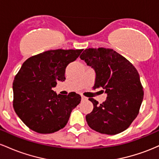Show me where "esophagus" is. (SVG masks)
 Returning a JSON list of instances; mask_svg holds the SVG:
<instances>
[{"instance_id":"obj_1","label":"esophagus","mask_w":159,"mask_h":159,"mask_svg":"<svg viewBox=\"0 0 159 159\" xmlns=\"http://www.w3.org/2000/svg\"><path fill=\"white\" fill-rule=\"evenodd\" d=\"M81 97H82V100H83V101H86V100L88 99L86 97H85L84 95H82Z\"/></svg>"}]
</instances>
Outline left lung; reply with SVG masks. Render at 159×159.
Segmentation results:
<instances>
[{
    "label": "left lung",
    "instance_id": "obj_1",
    "mask_svg": "<svg viewBox=\"0 0 159 159\" xmlns=\"http://www.w3.org/2000/svg\"><path fill=\"white\" fill-rule=\"evenodd\" d=\"M80 58L94 69L93 89L103 88L106 101L93 103V110L85 116L89 126L101 134L114 135L131 125L140 111L143 90L138 72L131 62L112 49L89 48Z\"/></svg>",
    "mask_w": 159,
    "mask_h": 159
}]
</instances>
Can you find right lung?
<instances>
[{
  "label": "right lung",
  "mask_w": 159,
  "mask_h": 159,
  "mask_svg": "<svg viewBox=\"0 0 159 159\" xmlns=\"http://www.w3.org/2000/svg\"><path fill=\"white\" fill-rule=\"evenodd\" d=\"M83 49H56L28 58L14 77V110L30 129L40 134L59 131L67 125L73 109L81 101L75 92L57 94L52 88L65 81L67 65Z\"/></svg>",
  "instance_id": "1"
}]
</instances>
